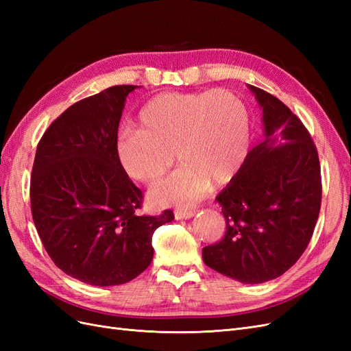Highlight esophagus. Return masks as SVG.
<instances>
[{"instance_id": "obj_1", "label": "esophagus", "mask_w": 351, "mask_h": 351, "mask_svg": "<svg viewBox=\"0 0 351 351\" xmlns=\"http://www.w3.org/2000/svg\"><path fill=\"white\" fill-rule=\"evenodd\" d=\"M196 209L195 208H186V209H177L176 210V219H190L193 218L196 214Z\"/></svg>"}]
</instances>
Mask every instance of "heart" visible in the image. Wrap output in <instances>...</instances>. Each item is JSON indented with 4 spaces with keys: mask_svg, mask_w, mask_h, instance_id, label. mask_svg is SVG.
<instances>
[{
    "mask_svg": "<svg viewBox=\"0 0 351 351\" xmlns=\"http://www.w3.org/2000/svg\"><path fill=\"white\" fill-rule=\"evenodd\" d=\"M250 149V119L244 102L227 90L167 92L152 98L139 114V129H125L117 156L136 182L154 183L176 161L183 164L151 189L159 205L195 204L210 182L234 178Z\"/></svg>",
    "mask_w": 351,
    "mask_h": 351,
    "instance_id": "obj_1",
    "label": "heart"
}]
</instances>
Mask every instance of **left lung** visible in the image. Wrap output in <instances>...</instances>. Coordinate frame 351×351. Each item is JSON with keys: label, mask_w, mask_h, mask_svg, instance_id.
Here are the masks:
<instances>
[{"label": "left lung", "mask_w": 351, "mask_h": 351, "mask_svg": "<svg viewBox=\"0 0 351 351\" xmlns=\"http://www.w3.org/2000/svg\"><path fill=\"white\" fill-rule=\"evenodd\" d=\"M262 108L263 141L217 196L221 241L202 250L209 268L243 284L289 271L309 244L321 209V167L303 123L274 95L247 84Z\"/></svg>", "instance_id": "left-lung-1"}]
</instances>
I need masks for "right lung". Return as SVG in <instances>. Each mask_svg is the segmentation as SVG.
Returning a JSON list of instances; mask_svg holds the SVG:
<instances>
[{
    "instance_id": "add662e5",
    "label": "right lung",
    "mask_w": 351,
    "mask_h": 351,
    "mask_svg": "<svg viewBox=\"0 0 351 351\" xmlns=\"http://www.w3.org/2000/svg\"><path fill=\"white\" fill-rule=\"evenodd\" d=\"M119 84L73 104L36 147L30 208L38 234L57 267L98 287L129 282L149 267L152 236L174 219L137 215L142 190L117 156V134L127 95Z\"/></svg>"
}]
</instances>
